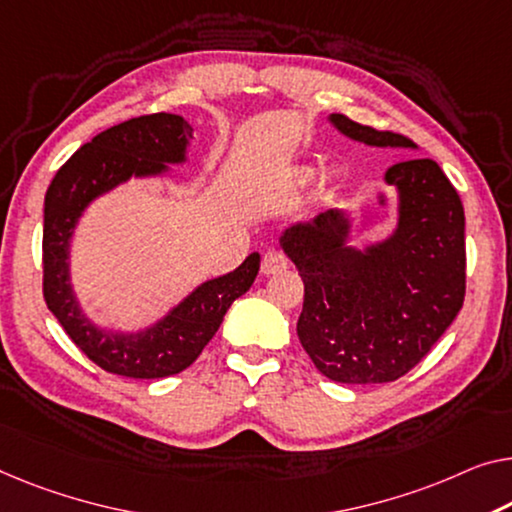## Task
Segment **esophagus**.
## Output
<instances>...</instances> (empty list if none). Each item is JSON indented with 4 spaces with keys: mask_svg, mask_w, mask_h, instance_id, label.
Instances as JSON below:
<instances>
[{
    "mask_svg": "<svg viewBox=\"0 0 512 512\" xmlns=\"http://www.w3.org/2000/svg\"><path fill=\"white\" fill-rule=\"evenodd\" d=\"M287 269V257L280 253V250H269L262 257V273L264 276H276Z\"/></svg>",
    "mask_w": 512,
    "mask_h": 512,
    "instance_id": "esophagus-1",
    "label": "esophagus"
}]
</instances>
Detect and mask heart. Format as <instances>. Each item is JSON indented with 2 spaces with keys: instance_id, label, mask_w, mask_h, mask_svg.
I'll return each instance as SVG.
<instances>
[{
  "instance_id": "obj_1",
  "label": "heart",
  "mask_w": 512,
  "mask_h": 512,
  "mask_svg": "<svg viewBox=\"0 0 512 512\" xmlns=\"http://www.w3.org/2000/svg\"><path fill=\"white\" fill-rule=\"evenodd\" d=\"M315 174H317L315 165H305V163L294 165V167H289V172H287V183H289V186L299 188V186H305V183H310L312 179H315ZM322 181H324L326 188H335L342 181V170L338 165L326 167Z\"/></svg>"
}]
</instances>
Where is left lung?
I'll return each instance as SVG.
<instances>
[{"instance_id": "obj_1", "label": "left lung", "mask_w": 512, "mask_h": 512, "mask_svg": "<svg viewBox=\"0 0 512 512\" xmlns=\"http://www.w3.org/2000/svg\"><path fill=\"white\" fill-rule=\"evenodd\" d=\"M349 140L379 149H416L398 133L329 114ZM395 190V227L356 246L347 209L296 220L280 248L303 280L296 333L317 370L340 384H386L430 352L464 301V209L453 183L430 158L384 172Z\"/></svg>"}]
</instances>
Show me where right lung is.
Here are the masks:
<instances>
[{
  "instance_id": "add662e5",
  "label": "right lung",
  "mask_w": 512,
  "mask_h": 512,
  "mask_svg": "<svg viewBox=\"0 0 512 512\" xmlns=\"http://www.w3.org/2000/svg\"><path fill=\"white\" fill-rule=\"evenodd\" d=\"M193 126L179 114H147L98 133L61 165L43 204V296L75 345L119 377L158 379L186 370L223 324L230 305L246 294L259 271V253L239 269L204 280L142 329L96 324L75 294L71 243L75 227L98 197L131 179H167L188 163Z\"/></svg>"
}]
</instances>
